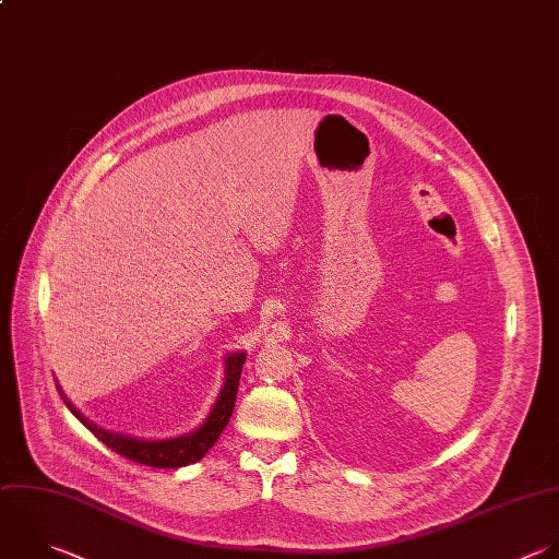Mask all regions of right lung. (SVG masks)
I'll return each instance as SVG.
<instances>
[{
	"mask_svg": "<svg viewBox=\"0 0 559 559\" xmlns=\"http://www.w3.org/2000/svg\"><path fill=\"white\" fill-rule=\"evenodd\" d=\"M245 360H247L245 352H234V354L225 356V380H223L221 393H218L216 402L212 404L207 417L192 432H186L179 437H168V439H140V437H131L124 432L107 430V428L98 426L96 421H92L90 417H85L68 400L59 380H57V389H59L63 402L68 404V408L74 413V417L83 426H87L114 452H118L135 463L151 465V467H183V465L201 461L207 454V450L216 443V439L221 437L225 426L229 424V417L236 406V393H238Z\"/></svg>",
	"mask_w": 559,
	"mask_h": 559,
	"instance_id": "add662e5",
	"label": "right lung"
}]
</instances>
